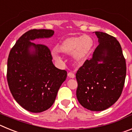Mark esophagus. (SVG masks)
<instances>
[{"label":"esophagus","instance_id":"34e87169","mask_svg":"<svg viewBox=\"0 0 132 132\" xmlns=\"http://www.w3.org/2000/svg\"><path fill=\"white\" fill-rule=\"evenodd\" d=\"M68 76L70 78H72V79H73V78L75 77V73H73V72H69Z\"/></svg>","mask_w":132,"mask_h":132}]
</instances>
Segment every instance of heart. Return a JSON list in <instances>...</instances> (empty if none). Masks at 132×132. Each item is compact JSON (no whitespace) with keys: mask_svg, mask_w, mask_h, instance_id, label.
Listing matches in <instances>:
<instances>
[{"mask_svg":"<svg viewBox=\"0 0 132 132\" xmlns=\"http://www.w3.org/2000/svg\"><path fill=\"white\" fill-rule=\"evenodd\" d=\"M94 47V40L88 35L79 36H70L63 40L56 47L58 52L63 54L72 53V59L78 65L85 63L90 55ZM53 57L55 60H60V56L57 52H53Z\"/></svg>","mask_w":132,"mask_h":132,"instance_id":"b5f03b06","label":"heart"}]
</instances>
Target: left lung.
I'll return each instance as SVG.
<instances>
[{
    "label": "left lung",
    "instance_id": "1",
    "mask_svg": "<svg viewBox=\"0 0 132 132\" xmlns=\"http://www.w3.org/2000/svg\"><path fill=\"white\" fill-rule=\"evenodd\" d=\"M98 45L76 73L79 103L91 111H102L120 96L125 82L126 65L122 47L116 38L95 31Z\"/></svg>",
    "mask_w": 132,
    "mask_h": 132
}]
</instances>
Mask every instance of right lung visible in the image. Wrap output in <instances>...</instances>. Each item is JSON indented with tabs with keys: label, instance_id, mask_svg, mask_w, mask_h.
Masks as SVG:
<instances>
[{
	"label": "right lung",
	"instance_id": "right-lung-1",
	"mask_svg": "<svg viewBox=\"0 0 132 132\" xmlns=\"http://www.w3.org/2000/svg\"><path fill=\"white\" fill-rule=\"evenodd\" d=\"M52 30H31L17 40L7 63V81L15 101L31 112L39 113L53 105L67 78V71L55 67L50 49L36 44V39L50 38Z\"/></svg>",
	"mask_w": 132,
	"mask_h": 132
}]
</instances>
